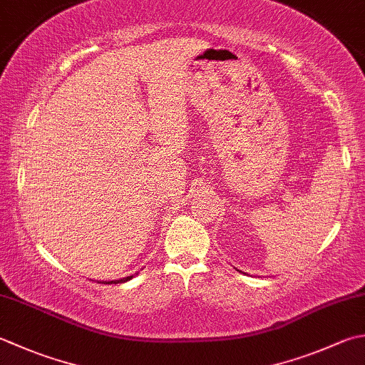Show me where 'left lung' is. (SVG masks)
Instances as JSON below:
<instances>
[{
    "instance_id": "left-lung-1",
    "label": "left lung",
    "mask_w": 365,
    "mask_h": 365,
    "mask_svg": "<svg viewBox=\"0 0 365 365\" xmlns=\"http://www.w3.org/2000/svg\"><path fill=\"white\" fill-rule=\"evenodd\" d=\"M237 270H239V269H237ZM239 272H242V270H239Z\"/></svg>"
}]
</instances>
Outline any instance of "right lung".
Masks as SVG:
<instances>
[{"label":"right lung","instance_id":"add662e5","mask_svg":"<svg viewBox=\"0 0 365 365\" xmlns=\"http://www.w3.org/2000/svg\"><path fill=\"white\" fill-rule=\"evenodd\" d=\"M134 275H130V277H125V278H118V280H112V282H98V283H104V284H117V283H125L128 280H131Z\"/></svg>","mask_w":365,"mask_h":365}]
</instances>
